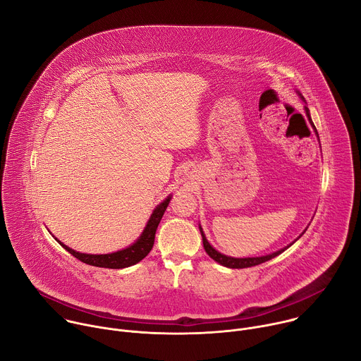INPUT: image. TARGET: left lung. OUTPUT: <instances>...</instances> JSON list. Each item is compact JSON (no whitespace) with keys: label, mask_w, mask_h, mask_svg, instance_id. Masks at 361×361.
<instances>
[{"label":"left lung","mask_w":361,"mask_h":361,"mask_svg":"<svg viewBox=\"0 0 361 361\" xmlns=\"http://www.w3.org/2000/svg\"><path fill=\"white\" fill-rule=\"evenodd\" d=\"M300 97H301V94H300ZM301 98H302V97H301ZM302 99H304V98H302ZM305 114H307L308 120H310V123L313 124L312 117H310V113H308V109H307V107H305ZM313 126H314V124H313ZM314 130H316V128H314ZM316 133H317V130H316ZM317 135H319V134H317ZM200 233H201V235H202V245H204L205 252H207L213 260H216L217 263H220L221 266L228 267V269H247V267H252V266H259V264H262V263H266V262L274 259L276 255L281 254L284 250H287V248L291 245V244H290V245H287V247H284V248H281V250H279V251H276V252H273V254L263 255V257H247V259H234V257L224 255V254L219 252L217 250H214V248L210 245V243L207 241V238H205V235H204L201 227H200Z\"/></svg>","instance_id":"8db88e82"}]
</instances>
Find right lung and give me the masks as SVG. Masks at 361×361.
<instances>
[{"mask_svg":"<svg viewBox=\"0 0 361 361\" xmlns=\"http://www.w3.org/2000/svg\"><path fill=\"white\" fill-rule=\"evenodd\" d=\"M171 197H167L159 207L154 210L151 219L148 220L147 227L144 228L142 234L140 235V238L130 247L120 250L117 252H111V254H84V252H78L74 251L73 248L67 247L66 244H63L61 241H59L70 254H73L75 259H78L80 262L94 266V267H104V269H124V267H130L137 264L138 262H141L144 257L151 251L152 245H154V237H156V231L157 227L164 216V212L169 207Z\"/></svg>","mask_w":361,"mask_h":361,"instance_id":"add662e5","label":"right lung"}]
</instances>
